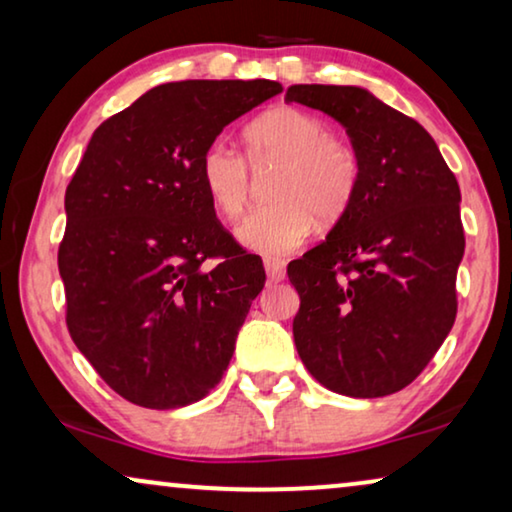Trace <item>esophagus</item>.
<instances>
[{
	"label": "esophagus",
	"mask_w": 512,
	"mask_h": 512,
	"mask_svg": "<svg viewBox=\"0 0 512 512\" xmlns=\"http://www.w3.org/2000/svg\"><path fill=\"white\" fill-rule=\"evenodd\" d=\"M265 272H268L270 282H282L286 275L284 261H277V258H265Z\"/></svg>",
	"instance_id": "1"
}]
</instances>
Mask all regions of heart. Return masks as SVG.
Here are the masks:
<instances>
[{
  "mask_svg": "<svg viewBox=\"0 0 512 512\" xmlns=\"http://www.w3.org/2000/svg\"><path fill=\"white\" fill-rule=\"evenodd\" d=\"M250 163L228 139L202 151L198 174L209 202L223 219H240L251 193V170L279 163L268 181L272 202L251 212L237 240L263 256H282L310 235L312 221L335 223L347 214L361 186V158L333 137L319 116L293 107L272 109L247 128Z\"/></svg>",
  "mask_w": 512,
  "mask_h": 512,
  "instance_id": "1",
  "label": "heart"
}]
</instances>
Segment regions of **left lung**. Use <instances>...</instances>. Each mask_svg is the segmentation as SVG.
<instances>
[{
    "label": "left lung",
    "instance_id": "left-lung-1",
    "mask_svg": "<svg viewBox=\"0 0 512 512\" xmlns=\"http://www.w3.org/2000/svg\"><path fill=\"white\" fill-rule=\"evenodd\" d=\"M335 118L361 158L359 193L326 240L289 263L293 340L314 380L380 398L415 380L457 317L459 184L415 118L356 86H291Z\"/></svg>",
    "mask_w": 512,
    "mask_h": 512
}]
</instances>
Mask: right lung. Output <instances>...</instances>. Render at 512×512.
Segmentation results:
<instances>
[{
	"label": "right lung",
	"instance_id": "obj_1",
	"mask_svg": "<svg viewBox=\"0 0 512 512\" xmlns=\"http://www.w3.org/2000/svg\"><path fill=\"white\" fill-rule=\"evenodd\" d=\"M277 93L265 79L163 83L90 137L65 193L58 268L74 345L125 401L184 408L233 359L265 270L216 221L198 163Z\"/></svg>",
	"mask_w": 512,
	"mask_h": 512
}]
</instances>
